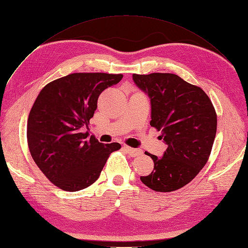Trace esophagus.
<instances>
[{
    "instance_id": "esophagus-1",
    "label": "esophagus",
    "mask_w": 248,
    "mask_h": 248,
    "mask_svg": "<svg viewBox=\"0 0 248 248\" xmlns=\"http://www.w3.org/2000/svg\"><path fill=\"white\" fill-rule=\"evenodd\" d=\"M124 149L128 152V153L132 156V157H136V156H139V155H141V150H139V149H133V148H130V147H128V145H124Z\"/></svg>"
}]
</instances>
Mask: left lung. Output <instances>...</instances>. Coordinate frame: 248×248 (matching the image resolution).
I'll return each mask as SVG.
<instances>
[{
  "mask_svg": "<svg viewBox=\"0 0 248 248\" xmlns=\"http://www.w3.org/2000/svg\"><path fill=\"white\" fill-rule=\"evenodd\" d=\"M151 101L150 124L168 145L162 157L147 153L154 170L140 180L156 192H172L187 185L205 166L217 131V114L201 88L172 73L133 74Z\"/></svg>",
  "mask_w": 248,
  "mask_h": 248,
  "instance_id": "obj_1",
  "label": "left lung"
}]
</instances>
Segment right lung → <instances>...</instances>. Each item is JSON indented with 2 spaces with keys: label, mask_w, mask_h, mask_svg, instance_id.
Segmentation results:
<instances>
[{
  "label": "right lung",
  "mask_w": 248,
  "mask_h": 248,
  "mask_svg": "<svg viewBox=\"0 0 248 248\" xmlns=\"http://www.w3.org/2000/svg\"><path fill=\"white\" fill-rule=\"evenodd\" d=\"M122 78L123 74L72 73L42 89L29 113L27 140L36 166L54 186L68 192L90 186L109 155L122 148L82 132L100 93Z\"/></svg>",
  "instance_id": "obj_1"
}]
</instances>
